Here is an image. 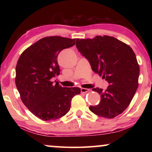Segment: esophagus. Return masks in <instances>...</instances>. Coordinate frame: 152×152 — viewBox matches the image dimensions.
<instances>
[{
    "label": "esophagus",
    "mask_w": 152,
    "mask_h": 152,
    "mask_svg": "<svg viewBox=\"0 0 152 152\" xmlns=\"http://www.w3.org/2000/svg\"><path fill=\"white\" fill-rule=\"evenodd\" d=\"M91 91L90 89H88V88H81V93H87V92H88V91Z\"/></svg>",
    "instance_id": "obj_1"
}]
</instances>
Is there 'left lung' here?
<instances>
[{
    "mask_svg": "<svg viewBox=\"0 0 152 152\" xmlns=\"http://www.w3.org/2000/svg\"><path fill=\"white\" fill-rule=\"evenodd\" d=\"M76 47L93 71L109 84L105 91L93 88L101 99L97 105L90 106V111L105 118L120 115L129 105L138 86L140 68L134 52L129 45L109 36L77 39Z\"/></svg>",
    "mask_w": 152,
    "mask_h": 152,
    "instance_id": "8db88e82",
    "label": "left lung"
}]
</instances>
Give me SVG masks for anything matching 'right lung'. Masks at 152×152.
<instances>
[{
    "instance_id": "right-lung-1",
    "label": "right lung",
    "mask_w": 152,
    "mask_h": 152,
    "mask_svg": "<svg viewBox=\"0 0 152 152\" xmlns=\"http://www.w3.org/2000/svg\"><path fill=\"white\" fill-rule=\"evenodd\" d=\"M75 39L48 37L30 45L20 56L16 67V86L25 106L40 119L56 120L69 111L78 87H62L51 79L60 74L57 56L73 46Z\"/></svg>"
}]
</instances>
